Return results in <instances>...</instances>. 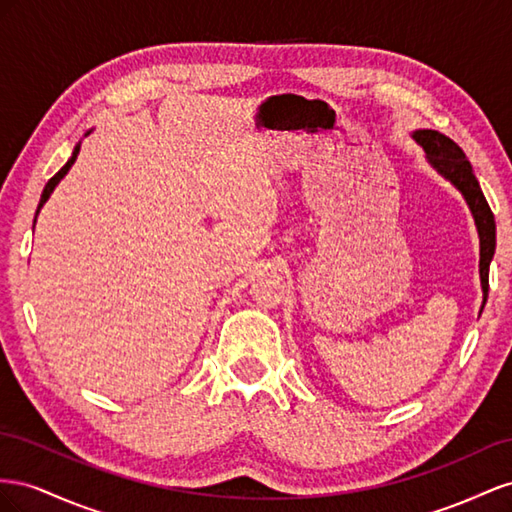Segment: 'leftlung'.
Returning <instances> with one entry per match:
<instances>
[{"label": "left lung", "mask_w": 512, "mask_h": 512, "mask_svg": "<svg viewBox=\"0 0 512 512\" xmlns=\"http://www.w3.org/2000/svg\"><path fill=\"white\" fill-rule=\"evenodd\" d=\"M418 145H422V150L427 152V160L431 167L444 175V178L455 184L457 191L465 197L467 206L472 210L474 223L478 229V238H480V285H483V306L489 296V266L495 253V218L489 208V203L480 191V184L476 180V175L472 171L470 160L465 158L463 150L459 145L448 139L446 135L437 133V130H416L412 135Z\"/></svg>", "instance_id": "8db88e82"}]
</instances>
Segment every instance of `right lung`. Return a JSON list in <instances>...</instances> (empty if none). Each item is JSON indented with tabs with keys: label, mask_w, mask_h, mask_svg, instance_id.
<instances>
[{
	"label": "right lung",
	"mask_w": 512,
	"mask_h": 512,
	"mask_svg": "<svg viewBox=\"0 0 512 512\" xmlns=\"http://www.w3.org/2000/svg\"><path fill=\"white\" fill-rule=\"evenodd\" d=\"M79 150H81V143H77L75 145V150H72V156L68 158V163L60 169V171H57L55 175H53V178L47 182V186H45V191H42V195H40V203H38V212H40V208L42 206H45V203H47V199L51 197V193H53V188L57 186V184H60V180L64 178V175L68 173V169L72 167V165H75V160H77V154H79ZM36 223V221H34Z\"/></svg>",
	"instance_id": "obj_1"
}]
</instances>
